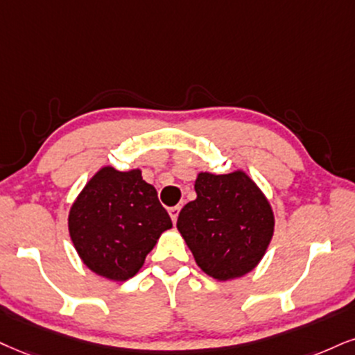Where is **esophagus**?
<instances>
[{"label": "esophagus", "mask_w": 355, "mask_h": 355, "mask_svg": "<svg viewBox=\"0 0 355 355\" xmlns=\"http://www.w3.org/2000/svg\"><path fill=\"white\" fill-rule=\"evenodd\" d=\"M179 211H181V207H179V205H176V207H171V209H169V216H171V220H173V224H176V222H178Z\"/></svg>", "instance_id": "obj_1"}]
</instances>
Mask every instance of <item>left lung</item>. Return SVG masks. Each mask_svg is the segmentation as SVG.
<instances>
[{
	"label": "left lung",
	"mask_w": 355,
	"mask_h": 355,
	"mask_svg": "<svg viewBox=\"0 0 355 355\" xmlns=\"http://www.w3.org/2000/svg\"><path fill=\"white\" fill-rule=\"evenodd\" d=\"M194 191L198 198L181 209L176 227L199 268L217 282L255 270L275 232L265 192L243 169L199 171Z\"/></svg>",
	"instance_id": "obj_1"
}]
</instances>
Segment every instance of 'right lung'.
Returning <instances> with one entry per match:
<instances>
[{
    "label": "right lung",
    "instance_id": "obj_1",
    "mask_svg": "<svg viewBox=\"0 0 355 355\" xmlns=\"http://www.w3.org/2000/svg\"><path fill=\"white\" fill-rule=\"evenodd\" d=\"M67 225L87 268L112 282H126L173 222L141 169L102 166L73 199Z\"/></svg>",
    "mask_w": 355,
    "mask_h": 355
}]
</instances>
